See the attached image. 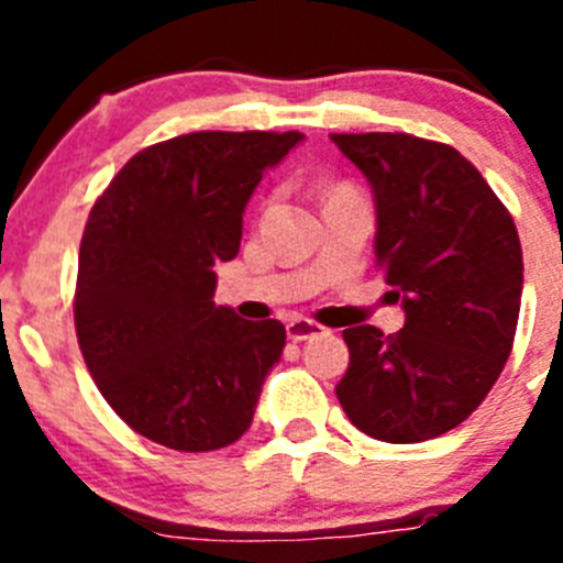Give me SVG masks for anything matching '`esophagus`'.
I'll return each instance as SVG.
<instances>
[{
	"label": "esophagus",
	"mask_w": 563,
	"mask_h": 563,
	"mask_svg": "<svg viewBox=\"0 0 563 563\" xmlns=\"http://www.w3.org/2000/svg\"><path fill=\"white\" fill-rule=\"evenodd\" d=\"M324 332V327H318L316 321H307V318H296V321H290L287 324V338L290 341H310V338L321 335Z\"/></svg>",
	"instance_id": "1"
}]
</instances>
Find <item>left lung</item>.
Segmentation results:
<instances>
[{"label":"left lung","instance_id":"8db88e82","mask_svg":"<svg viewBox=\"0 0 563 563\" xmlns=\"http://www.w3.org/2000/svg\"><path fill=\"white\" fill-rule=\"evenodd\" d=\"M375 197V258L400 301L395 335L343 330L350 369L335 386L355 429L422 442L476 411L514 350L525 262L514 217L474 163L406 132L330 134Z\"/></svg>","mask_w":563,"mask_h":563}]
</instances>
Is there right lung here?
Listing matches in <instances>:
<instances>
[{
    "mask_svg": "<svg viewBox=\"0 0 563 563\" xmlns=\"http://www.w3.org/2000/svg\"><path fill=\"white\" fill-rule=\"evenodd\" d=\"M301 132H194L137 152L89 211L76 332L87 369L129 429L174 451H217L251 429L285 350L276 318L213 305V265Z\"/></svg>",
    "mask_w": 563,
    "mask_h": 563,
    "instance_id": "right-lung-1",
    "label": "right lung"
}]
</instances>
